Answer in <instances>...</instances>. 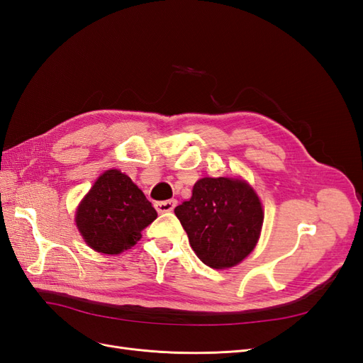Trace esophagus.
Listing matches in <instances>:
<instances>
[{
  "instance_id": "obj_1",
  "label": "esophagus",
  "mask_w": 363,
  "mask_h": 363,
  "mask_svg": "<svg viewBox=\"0 0 363 363\" xmlns=\"http://www.w3.org/2000/svg\"><path fill=\"white\" fill-rule=\"evenodd\" d=\"M177 206V200H167V201H157L155 207L157 208L159 213H167L174 211V207Z\"/></svg>"
}]
</instances>
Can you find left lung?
Returning a JSON list of instances; mask_svg holds the SVG:
<instances>
[{"mask_svg":"<svg viewBox=\"0 0 363 363\" xmlns=\"http://www.w3.org/2000/svg\"><path fill=\"white\" fill-rule=\"evenodd\" d=\"M189 244L207 267L239 265L256 248L263 206L242 177H203L194 184L189 201L174 208Z\"/></svg>","mask_w":363,"mask_h":363,"instance_id":"left-lung-1","label":"left lung"}]
</instances>
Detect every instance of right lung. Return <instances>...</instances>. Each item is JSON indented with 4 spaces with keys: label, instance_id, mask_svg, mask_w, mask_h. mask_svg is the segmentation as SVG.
<instances>
[{
    "label": "right lung",
    "instance_id": "obj_1",
    "mask_svg": "<svg viewBox=\"0 0 363 363\" xmlns=\"http://www.w3.org/2000/svg\"><path fill=\"white\" fill-rule=\"evenodd\" d=\"M157 212L127 174L107 169L75 208V225L86 245L118 256L138 244Z\"/></svg>",
    "mask_w": 363,
    "mask_h": 363
}]
</instances>
